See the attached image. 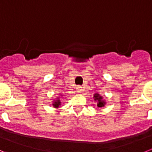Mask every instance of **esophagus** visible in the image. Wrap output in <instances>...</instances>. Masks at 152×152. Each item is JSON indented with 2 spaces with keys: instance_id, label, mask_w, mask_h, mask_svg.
Returning <instances> with one entry per match:
<instances>
[{
  "instance_id": "1",
  "label": "esophagus",
  "mask_w": 152,
  "mask_h": 152,
  "mask_svg": "<svg viewBox=\"0 0 152 152\" xmlns=\"http://www.w3.org/2000/svg\"><path fill=\"white\" fill-rule=\"evenodd\" d=\"M76 89V91H77V92L80 93L82 91V90H83V88H82L81 86H77Z\"/></svg>"
}]
</instances>
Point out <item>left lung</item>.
Listing matches in <instances>:
<instances>
[{"label": "left lung", "instance_id": "1", "mask_svg": "<svg viewBox=\"0 0 152 152\" xmlns=\"http://www.w3.org/2000/svg\"><path fill=\"white\" fill-rule=\"evenodd\" d=\"M93 96H94L93 98L95 100V102L97 103L96 104L98 107H104V105L106 104V102L102 95H99L98 93H95L93 95Z\"/></svg>", "mask_w": 152, "mask_h": 152}]
</instances>
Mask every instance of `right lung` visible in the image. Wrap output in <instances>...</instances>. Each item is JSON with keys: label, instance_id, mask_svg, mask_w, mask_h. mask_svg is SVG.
Returning a JSON list of instances; mask_svg holds the SVG:
<instances>
[{"label": "right lung", "instance_id": "add662e5", "mask_svg": "<svg viewBox=\"0 0 152 152\" xmlns=\"http://www.w3.org/2000/svg\"><path fill=\"white\" fill-rule=\"evenodd\" d=\"M61 96L62 97L63 95H60L59 96L57 97V98H56L55 99L53 100L52 106L54 107V108H59L61 106V99H60Z\"/></svg>", "mask_w": 152, "mask_h": 152}]
</instances>
